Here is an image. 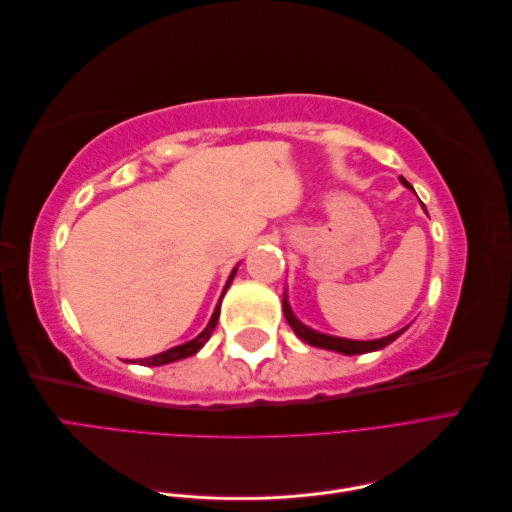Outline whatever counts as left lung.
I'll use <instances>...</instances> for the list:
<instances>
[{"mask_svg":"<svg viewBox=\"0 0 512 512\" xmlns=\"http://www.w3.org/2000/svg\"><path fill=\"white\" fill-rule=\"evenodd\" d=\"M401 183L406 185V188L412 190V185L401 177ZM284 316L288 320V324L292 327V331L297 333L303 342H307L309 346H316V348H327V350H335V352H342V354H365V352H374V350H380L384 346H389L391 342H395V339L404 333L406 329H401L389 337H382V339H371V342H356V339H344V337H333V335H324V333H318V331H312L309 327H305V324H301L297 318H294L292 309L288 305V299L284 294Z\"/></svg>","mask_w":512,"mask_h":512,"instance_id":"1","label":"left lung"}]
</instances>
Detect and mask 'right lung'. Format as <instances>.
I'll list each match as a JSON object with an SVG mask.
<instances>
[{
	"label": "right lung",
	"mask_w": 512,
	"mask_h": 512,
	"mask_svg": "<svg viewBox=\"0 0 512 512\" xmlns=\"http://www.w3.org/2000/svg\"><path fill=\"white\" fill-rule=\"evenodd\" d=\"M235 273H237V269L230 273L228 282H226V288L230 286V282H232V277H235ZM226 288H224V292H226ZM222 297H224V294H222ZM218 318H220V303H218V307H215V312H213V316H211L209 324L205 327V331L200 333L198 337H194L192 342H188V344H181V346H175V348H170V350L160 352V354H153V356H149V359H138V363H141V365H166V363H173V361L185 359V356H192V354H196L200 348L205 346L207 339L211 337V333H213V329H215V324H218ZM134 363H136V361H134Z\"/></svg>",
	"instance_id": "add662e5"
}]
</instances>
